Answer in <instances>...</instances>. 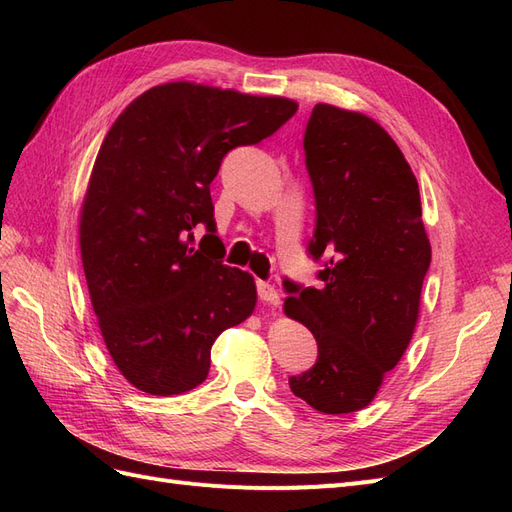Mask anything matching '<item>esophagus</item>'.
<instances>
[{
	"mask_svg": "<svg viewBox=\"0 0 512 512\" xmlns=\"http://www.w3.org/2000/svg\"><path fill=\"white\" fill-rule=\"evenodd\" d=\"M256 288H258V299H260L262 303L273 305V307L280 305V292L275 290V286H271V284H267V282H258Z\"/></svg>",
	"mask_w": 512,
	"mask_h": 512,
	"instance_id": "34e87169",
	"label": "esophagus"
}]
</instances>
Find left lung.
<instances>
[{"label": "left lung", "instance_id": "obj_1", "mask_svg": "<svg viewBox=\"0 0 512 512\" xmlns=\"http://www.w3.org/2000/svg\"><path fill=\"white\" fill-rule=\"evenodd\" d=\"M303 149L316 203L307 254L322 284L284 280V312L312 331L318 359L288 384L314 410L348 414L410 344L431 245L412 168L374 119L316 104Z\"/></svg>", "mask_w": 512, "mask_h": 512}]
</instances>
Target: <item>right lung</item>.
<instances>
[{
  "label": "right lung",
  "mask_w": 512,
  "mask_h": 512,
  "mask_svg": "<svg viewBox=\"0 0 512 512\" xmlns=\"http://www.w3.org/2000/svg\"><path fill=\"white\" fill-rule=\"evenodd\" d=\"M297 108L166 83L108 130L81 211V256L104 344L138 391L196 389L218 335L254 312V277L222 260L209 185L228 151L265 141ZM196 223L208 228L198 248Z\"/></svg>",
  "instance_id": "obj_1"
}]
</instances>
